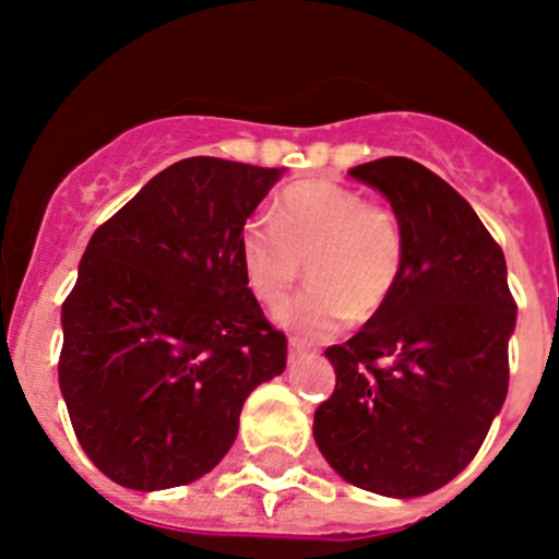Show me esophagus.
Listing matches in <instances>:
<instances>
[{
  "label": "esophagus",
  "mask_w": 559,
  "mask_h": 559,
  "mask_svg": "<svg viewBox=\"0 0 559 559\" xmlns=\"http://www.w3.org/2000/svg\"><path fill=\"white\" fill-rule=\"evenodd\" d=\"M306 350H309V344H306L304 338L289 336V353H286V356H289V364H295L297 358H300V356H306Z\"/></svg>",
  "instance_id": "obj_1"
}]
</instances>
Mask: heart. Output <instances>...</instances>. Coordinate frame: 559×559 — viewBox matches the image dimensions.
Here are the masks:
<instances>
[{
	"mask_svg": "<svg viewBox=\"0 0 559 559\" xmlns=\"http://www.w3.org/2000/svg\"><path fill=\"white\" fill-rule=\"evenodd\" d=\"M245 278L264 306L286 300L297 278L311 284L278 311L286 328L328 336L353 317L372 320L397 292L405 231L383 203L336 181H300L281 192L273 221L250 217L239 234Z\"/></svg>",
	"mask_w": 559,
	"mask_h": 559,
	"instance_id": "b5f03b06",
	"label": "heart"
}]
</instances>
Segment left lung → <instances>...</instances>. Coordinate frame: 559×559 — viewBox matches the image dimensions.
<instances>
[{
	"instance_id": "left-lung-1",
	"label": "left lung",
	"mask_w": 559,
	"mask_h": 559,
	"mask_svg": "<svg viewBox=\"0 0 559 559\" xmlns=\"http://www.w3.org/2000/svg\"><path fill=\"white\" fill-rule=\"evenodd\" d=\"M350 176L403 223L405 270L383 311L325 350L336 389L314 441L356 488L425 497L472 463L508 397V264L466 198L419 162L383 156Z\"/></svg>"
}]
</instances>
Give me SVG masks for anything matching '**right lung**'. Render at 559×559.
Instances as JSON below:
<instances>
[{
    "label": "right lung",
    "mask_w": 559,
    "mask_h": 559,
    "mask_svg": "<svg viewBox=\"0 0 559 559\" xmlns=\"http://www.w3.org/2000/svg\"><path fill=\"white\" fill-rule=\"evenodd\" d=\"M284 168L190 156L156 174L87 242L62 304L60 391L85 455L132 491L223 461L255 385L286 367L239 234Z\"/></svg>",
    "instance_id": "add662e5"
}]
</instances>
